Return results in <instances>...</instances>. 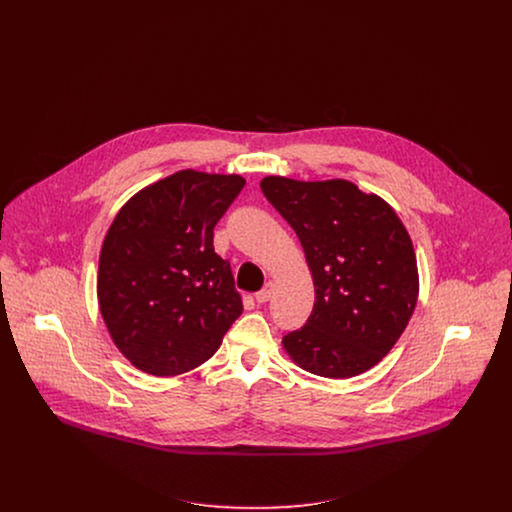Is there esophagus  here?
<instances>
[{
	"label": "esophagus",
	"mask_w": 512,
	"mask_h": 512,
	"mask_svg": "<svg viewBox=\"0 0 512 512\" xmlns=\"http://www.w3.org/2000/svg\"><path fill=\"white\" fill-rule=\"evenodd\" d=\"M272 295H274V284L268 282L260 292L256 293V301H258V303H266V301H270Z\"/></svg>",
	"instance_id": "esophagus-1"
}]
</instances>
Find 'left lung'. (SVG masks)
<instances>
[{"instance_id": "8db88e82", "label": "left lung", "mask_w": 512, "mask_h": 512, "mask_svg": "<svg viewBox=\"0 0 512 512\" xmlns=\"http://www.w3.org/2000/svg\"><path fill=\"white\" fill-rule=\"evenodd\" d=\"M264 197L290 222L307 258L315 303L284 349L301 368L351 378L380 363L418 301L408 230L378 195L345 179L264 177Z\"/></svg>"}]
</instances>
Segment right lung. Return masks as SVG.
I'll return each mask as SVG.
<instances>
[{"mask_svg": "<svg viewBox=\"0 0 512 512\" xmlns=\"http://www.w3.org/2000/svg\"><path fill=\"white\" fill-rule=\"evenodd\" d=\"M244 183L185 169L136 193L112 222L98 266L100 313L120 353L147 374L203 365L240 317L213 234Z\"/></svg>", "mask_w": 512, "mask_h": 512, "instance_id": "1", "label": "right lung"}]
</instances>
